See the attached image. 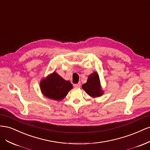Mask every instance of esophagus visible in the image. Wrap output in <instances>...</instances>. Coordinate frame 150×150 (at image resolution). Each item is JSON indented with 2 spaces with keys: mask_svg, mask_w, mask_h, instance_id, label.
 <instances>
[{
  "mask_svg": "<svg viewBox=\"0 0 150 150\" xmlns=\"http://www.w3.org/2000/svg\"><path fill=\"white\" fill-rule=\"evenodd\" d=\"M74 87L75 88H79L81 87V83H78V84H74Z\"/></svg>",
  "mask_w": 150,
  "mask_h": 150,
  "instance_id": "esophagus-1",
  "label": "esophagus"
}]
</instances>
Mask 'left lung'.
<instances>
[{"instance_id":"left-lung-1","label":"left lung","mask_w":150,"mask_h":150,"mask_svg":"<svg viewBox=\"0 0 150 150\" xmlns=\"http://www.w3.org/2000/svg\"><path fill=\"white\" fill-rule=\"evenodd\" d=\"M82 88L89 96L93 98L100 97L104 94L97 72H93L88 76L87 82L83 84Z\"/></svg>"}]
</instances>
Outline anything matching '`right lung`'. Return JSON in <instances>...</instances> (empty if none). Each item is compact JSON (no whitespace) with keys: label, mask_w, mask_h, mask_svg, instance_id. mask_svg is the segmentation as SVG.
Segmentation results:
<instances>
[{"label":"right lung","mask_w":150,"mask_h":150,"mask_svg":"<svg viewBox=\"0 0 150 150\" xmlns=\"http://www.w3.org/2000/svg\"><path fill=\"white\" fill-rule=\"evenodd\" d=\"M40 89L45 97L56 101H61L72 89V85L69 81H66L54 71L40 80Z\"/></svg>","instance_id":"add662e5"}]
</instances>
